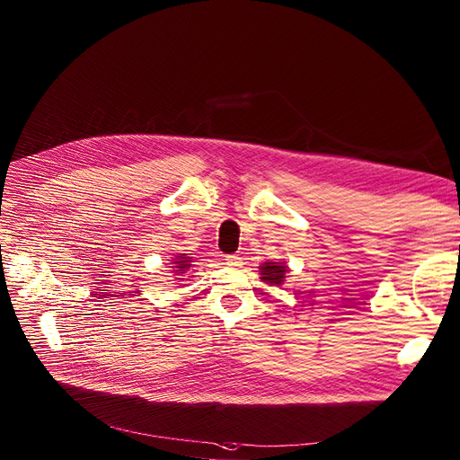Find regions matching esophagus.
Returning <instances> with one entry per match:
<instances>
[{
  "label": "esophagus",
  "instance_id": "34e87169",
  "mask_svg": "<svg viewBox=\"0 0 460 460\" xmlns=\"http://www.w3.org/2000/svg\"><path fill=\"white\" fill-rule=\"evenodd\" d=\"M226 263L232 265V267H237V265H241V258L237 254H228L226 256Z\"/></svg>",
  "mask_w": 460,
  "mask_h": 460
}]
</instances>
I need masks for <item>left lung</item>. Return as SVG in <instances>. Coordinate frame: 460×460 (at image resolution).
<instances>
[{"label":"left lung","mask_w":460,"mask_h":460,"mask_svg":"<svg viewBox=\"0 0 460 460\" xmlns=\"http://www.w3.org/2000/svg\"><path fill=\"white\" fill-rule=\"evenodd\" d=\"M286 273H288V267H286L284 261H265V263L260 265L261 280L267 282V284H271V286L284 284Z\"/></svg>","instance_id":"obj_1"}]
</instances>
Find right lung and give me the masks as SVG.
Instances as JSON below:
<instances>
[{
	"label": "right lung",
	"mask_w": 460,
	"mask_h": 460,
	"mask_svg": "<svg viewBox=\"0 0 460 460\" xmlns=\"http://www.w3.org/2000/svg\"><path fill=\"white\" fill-rule=\"evenodd\" d=\"M174 273L176 275H180V277H183L187 271H189V269H191V258H189V256H185V254H178L176 258H174ZM178 280H183V279H178Z\"/></svg>",
	"instance_id": "add662e5"
}]
</instances>
